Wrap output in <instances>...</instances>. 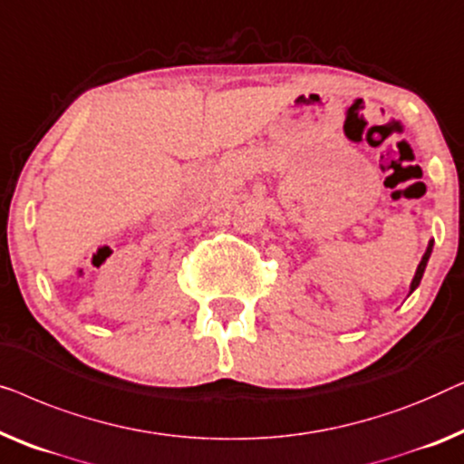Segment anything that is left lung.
<instances>
[{
	"instance_id": "left-lung-1",
	"label": "left lung",
	"mask_w": 464,
	"mask_h": 464,
	"mask_svg": "<svg viewBox=\"0 0 464 464\" xmlns=\"http://www.w3.org/2000/svg\"><path fill=\"white\" fill-rule=\"evenodd\" d=\"M430 252H433V239L429 241V246H427V252L422 254V260L419 263V269H416V273H414V279H412V284H410V295H412V292L419 288V284H420V279H422V273H425V269H427V263H429V256H430Z\"/></svg>"
}]
</instances>
